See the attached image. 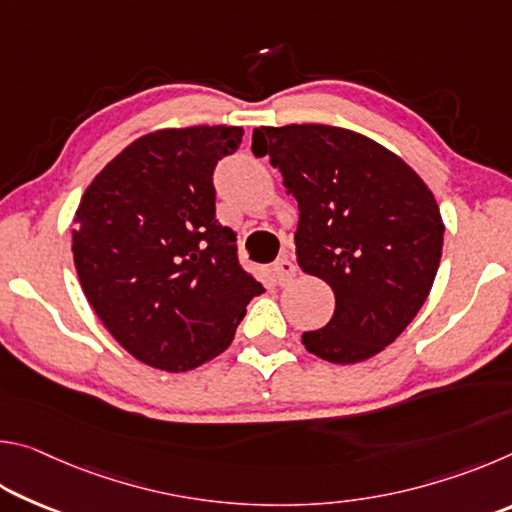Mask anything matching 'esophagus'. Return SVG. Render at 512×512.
Segmentation results:
<instances>
[{
	"label": "esophagus",
	"instance_id": "esophagus-1",
	"mask_svg": "<svg viewBox=\"0 0 512 512\" xmlns=\"http://www.w3.org/2000/svg\"><path fill=\"white\" fill-rule=\"evenodd\" d=\"M273 271H275V277H277V282L280 284H289L293 277H296V264L291 262V259L284 255L282 259H277L275 262V266H273Z\"/></svg>",
	"mask_w": 512,
	"mask_h": 512
}]
</instances>
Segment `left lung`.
Instances as JSON below:
<instances>
[{
	"label": "left lung",
	"instance_id": "8db88e82",
	"mask_svg": "<svg viewBox=\"0 0 512 512\" xmlns=\"http://www.w3.org/2000/svg\"><path fill=\"white\" fill-rule=\"evenodd\" d=\"M268 155L298 201L302 273L334 291V316L302 334L329 363H359L388 348L436 280L445 225L427 183L370 137L325 124L259 126Z\"/></svg>",
	"mask_w": 512,
	"mask_h": 512
}]
</instances>
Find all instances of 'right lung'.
Wrapping results in <instances>:
<instances>
[{
    "mask_svg": "<svg viewBox=\"0 0 512 512\" xmlns=\"http://www.w3.org/2000/svg\"><path fill=\"white\" fill-rule=\"evenodd\" d=\"M241 126L160 128L103 167L74 214L72 253L103 327L146 366L187 372L228 348L264 287L216 221L212 173Z\"/></svg>",
    "mask_w": 512,
    "mask_h": 512,
    "instance_id": "obj_1",
    "label": "right lung"
}]
</instances>
